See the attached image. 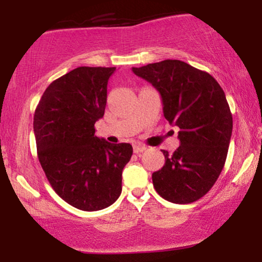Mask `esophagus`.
Returning <instances> with one entry per match:
<instances>
[{
  "label": "esophagus",
  "mask_w": 262,
  "mask_h": 262,
  "mask_svg": "<svg viewBox=\"0 0 262 262\" xmlns=\"http://www.w3.org/2000/svg\"><path fill=\"white\" fill-rule=\"evenodd\" d=\"M144 150H146V146L145 145H140V144H137V145H134V152H143Z\"/></svg>",
  "instance_id": "34e87169"
}]
</instances>
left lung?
I'll return each instance as SVG.
<instances>
[{
	"label": "left lung",
	"mask_w": 262,
	"mask_h": 262,
	"mask_svg": "<svg viewBox=\"0 0 262 262\" xmlns=\"http://www.w3.org/2000/svg\"><path fill=\"white\" fill-rule=\"evenodd\" d=\"M133 73L160 92L164 117L180 128L181 145L172 154L162 150L165 165L152 173L154 188L169 202H194L213 187L227 160L233 116L223 89L212 75L181 60Z\"/></svg>",
	"instance_id": "8db88e82"
}]
</instances>
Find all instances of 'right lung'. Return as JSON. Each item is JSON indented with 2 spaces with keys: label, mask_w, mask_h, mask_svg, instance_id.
I'll return each mask as SVG.
<instances>
[{
  "label": "right lung",
  "mask_w": 262,
  "mask_h": 262,
  "mask_svg": "<svg viewBox=\"0 0 262 262\" xmlns=\"http://www.w3.org/2000/svg\"><path fill=\"white\" fill-rule=\"evenodd\" d=\"M116 68L80 66L47 87L34 112L38 159L54 191L75 208H107L121 196L122 171L130 160L128 143L95 135Z\"/></svg>",
  "instance_id": "obj_1"
}]
</instances>
